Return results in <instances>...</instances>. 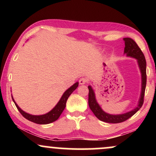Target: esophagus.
<instances>
[{
  "label": "esophagus",
  "instance_id": "obj_1",
  "mask_svg": "<svg viewBox=\"0 0 156 156\" xmlns=\"http://www.w3.org/2000/svg\"><path fill=\"white\" fill-rule=\"evenodd\" d=\"M87 83V78H81L79 80V83L81 84V85H83V84H86Z\"/></svg>",
  "mask_w": 156,
  "mask_h": 156
}]
</instances>
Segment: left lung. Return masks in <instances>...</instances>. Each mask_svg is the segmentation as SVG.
<instances>
[{"label":"left lung","instance_id":"1","mask_svg":"<svg viewBox=\"0 0 156 156\" xmlns=\"http://www.w3.org/2000/svg\"><path fill=\"white\" fill-rule=\"evenodd\" d=\"M123 40L125 41V49L124 53L126 54L127 56L131 57V58H136L137 60L138 65H139V69L141 72V94L139 98L138 105L133 110L130 112L124 113L121 114H111L105 112L98 103L97 102L94 90L91 86H88L89 88V106L92 112L94 113L95 117L99 119L100 120L105 122L108 123H119L122 122L136 113L141 107L142 106L144 103V92H145L146 83H147V74H146V60L145 57L143 54L142 51L139 48L135 41L131 38H124Z\"/></svg>","mask_w":156,"mask_h":156}]
</instances>
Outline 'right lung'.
Instances as JSON below:
<instances>
[{
	"mask_svg": "<svg viewBox=\"0 0 156 156\" xmlns=\"http://www.w3.org/2000/svg\"><path fill=\"white\" fill-rule=\"evenodd\" d=\"M78 87V82H76V83H74L72 87H69V89L64 92L63 95L62 96L59 101L58 102L56 105H55V107L52 109L51 111H50L49 112L46 113L44 114H42V115H32V114H28V113L25 112L24 111H23L20 107L17 105L16 102L14 100L13 97L12 95V100H13L14 103L17 107V109L20 114L24 117L26 119L28 120L33 122L37 123V124L39 125H45V124H49V123L55 122V120L58 119V117H60V115L62 114V113L63 112L64 109L66 107V103L69 98V95L73 92V91L76 90L77 87Z\"/></svg>",
	"mask_w": 156,
	"mask_h": 156,
	"instance_id": "1",
	"label": "right lung"
}]
</instances>
